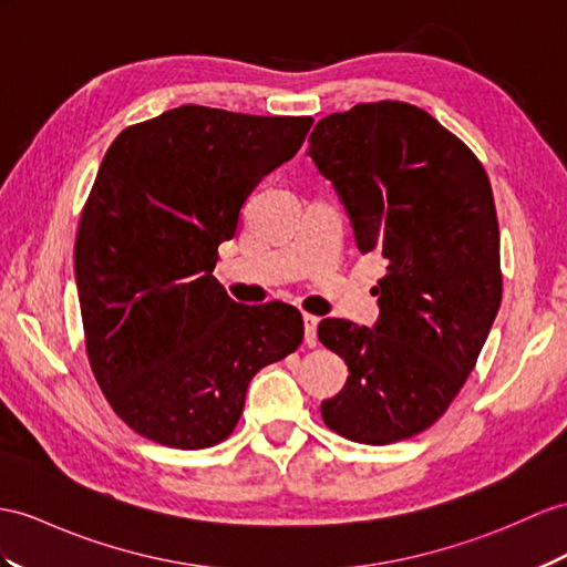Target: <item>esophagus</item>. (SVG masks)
Here are the masks:
<instances>
[{"label":"esophagus","instance_id":"34e87169","mask_svg":"<svg viewBox=\"0 0 567 567\" xmlns=\"http://www.w3.org/2000/svg\"><path fill=\"white\" fill-rule=\"evenodd\" d=\"M302 324H306V343L315 347V343H317V324H320V317L306 312V315H302Z\"/></svg>","mask_w":567,"mask_h":567}]
</instances>
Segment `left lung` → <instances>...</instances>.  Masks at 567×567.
<instances>
[{"mask_svg":"<svg viewBox=\"0 0 567 567\" xmlns=\"http://www.w3.org/2000/svg\"><path fill=\"white\" fill-rule=\"evenodd\" d=\"M308 156L378 252L372 329L327 317L317 337L349 365L324 423L365 445L431 427L460 394L503 298L501 230L478 158L425 110L361 103L315 124Z\"/></svg>","mask_w":567,"mask_h":567,"instance_id":"1","label":"left lung"}]
</instances>
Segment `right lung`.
Instances as JSON below:
<instances>
[{
  "label": "right lung",
  "mask_w": 567,
  "mask_h": 567,
  "mask_svg": "<svg viewBox=\"0 0 567 567\" xmlns=\"http://www.w3.org/2000/svg\"><path fill=\"white\" fill-rule=\"evenodd\" d=\"M310 127L312 117L179 105L107 148L74 245L81 320L110 406L154 443L218 445L255 372L300 347L293 306H240L214 267L259 179Z\"/></svg>",
  "instance_id": "right-lung-1"
}]
</instances>
